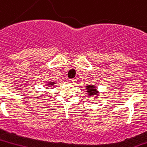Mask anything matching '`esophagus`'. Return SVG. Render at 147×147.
Masks as SVG:
<instances>
[{"label":"esophagus","mask_w":147,"mask_h":147,"mask_svg":"<svg viewBox=\"0 0 147 147\" xmlns=\"http://www.w3.org/2000/svg\"><path fill=\"white\" fill-rule=\"evenodd\" d=\"M69 82V83H71V84H75V80L74 79H69V81H68Z\"/></svg>","instance_id":"1"}]
</instances>
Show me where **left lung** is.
<instances>
[{
    "instance_id": "left-lung-1",
    "label": "left lung",
    "mask_w": 147,
    "mask_h": 147,
    "mask_svg": "<svg viewBox=\"0 0 147 147\" xmlns=\"http://www.w3.org/2000/svg\"><path fill=\"white\" fill-rule=\"evenodd\" d=\"M86 92H87V95L89 96H96L97 97V95L98 94V92L97 91V88H96V86H94V85H91V86H86Z\"/></svg>"
}]
</instances>
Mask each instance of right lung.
<instances>
[{
  "label": "right lung",
  "mask_w": 147,
  "mask_h": 147,
  "mask_svg": "<svg viewBox=\"0 0 147 147\" xmlns=\"http://www.w3.org/2000/svg\"><path fill=\"white\" fill-rule=\"evenodd\" d=\"M54 84H55V82H48V84H47V86H54Z\"/></svg>",
  "instance_id": "1"
}]
</instances>
